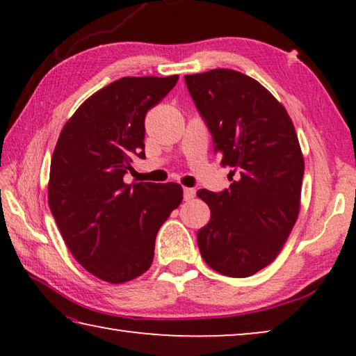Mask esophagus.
<instances>
[{
	"label": "esophagus",
	"instance_id": "34e87169",
	"mask_svg": "<svg viewBox=\"0 0 356 356\" xmlns=\"http://www.w3.org/2000/svg\"><path fill=\"white\" fill-rule=\"evenodd\" d=\"M196 196L195 188H184V201H191Z\"/></svg>",
	"mask_w": 356,
	"mask_h": 356
}]
</instances>
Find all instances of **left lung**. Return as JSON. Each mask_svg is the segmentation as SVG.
Wrapping results in <instances>:
<instances>
[{"mask_svg":"<svg viewBox=\"0 0 356 356\" xmlns=\"http://www.w3.org/2000/svg\"><path fill=\"white\" fill-rule=\"evenodd\" d=\"M232 184L200 190L210 221L197 231L201 256L234 278L254 275L278 256L300 212L305 161L286 108L261 83L231 69L185 75Z\"/></svg>","mask_w":356,"mask_h":356,"instance_id":"8db88e82","label":"left lung"}]
</instances>
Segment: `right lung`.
Masks as SVG:
<instances>
[{"instance_id":"right-lung-1","label":"right lung","mask_w":356,"mask_h":356,"mask_svg":"<svg viewBox=\"0 0 356 356\" xmlns=\"http://www.w3.org/2000/svg\"><path fill=\"white\" fill-rule=\"evenodd\" d=\"M172 76H125L91 95L65 122L51 156L48 206L72 254L113 284L150 267L160 226L182 202L179 184H125L144 154V118Z\"/></svg>"}]
</instances>
